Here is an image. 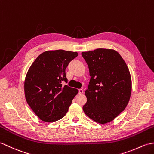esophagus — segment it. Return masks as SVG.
<instances>
[{"label":"esophagus","mask_w":154,"mask_h":154,"mask_svg":"<svg viewBox=\"0 0 154 154\" xmlns=\"http://www.w3.org/2000/svg\"><path fill=\"white\" fill-rule=\"evenodd\" d=\"M83 92H84L83 89L81 88V89H79V90H78V93H79L80 94H82Z\"/></svg>","instance_id":"obj_1"}]
</instances>
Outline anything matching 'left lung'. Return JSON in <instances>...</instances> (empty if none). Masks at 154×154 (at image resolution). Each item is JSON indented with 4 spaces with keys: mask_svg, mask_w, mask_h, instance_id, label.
Returning a JSON list of instances; mask_svg holds the SVG:
<instances>
[{
    "mask_svg": "<svg viewBox=\"0 0 154 154\" xmlns=\"http://www.w3.org/2000/svg\"><path fill=\"white\" fill-rule=\"evenodd\" d=\"M91 76L85 91L83 110L100 124L112 121L125 110L131 97L132 82L127 65L113 49H97L82 52Z\"/></svg>",
    "mask_w": 154,
    "mask_h": 154,
    "instance_id": "left-lung-1",
    "label": "left lung"
}]
</instances>
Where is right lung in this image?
Listing matches in <instances>:
<instances>
[{"label": "right lung", "mask_w": 154, "mask_h": 154, "mask_svg": "<svg viewBox=\"0 0 154 154\" xmlns=\"http://www.w3.org/2000/svg\"><path fill=\"white\" fill-rule=\"evenodd\" d=\"M77 52L47 51L33 63L26 74L24 91L27 103L41 120L51 122L64 117L78 90L67 83L65 70Z\"/></svg>", "instance_id": "obj_1"}]
</instances>
